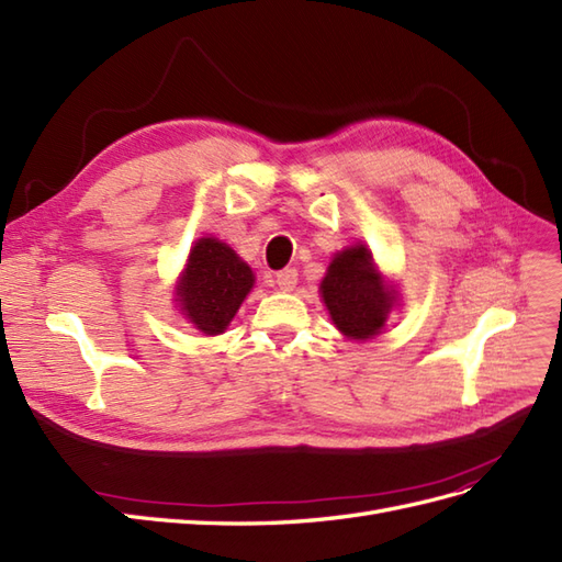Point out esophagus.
<instances>
[{
    "label": "esophagus",
    "mask_w": 562,
    "mask_h": 562,
    "mask_svg": "<svg viewBox=\"0 0 562 562\" xmlns=\"http://www.w3.org/2000/svg\"><path fill=\"white\" fill-rule=\"evenodd\" d=\"M296 280H299V272L294 268H284L276 276V284H278V290H282V292H292Z\"/></svg>",
    "instance_id": "esophagus-1"
}]
</instances>
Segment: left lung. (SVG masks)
Returning a JSON list of instances; mask_svg holds the SVG:
<instances>
[{
	"label": "left lung",
	"mask_w": 562,
	"mask_h": 562,
	"mask_svg": "<svg viewBox=\"0 0 562 562\" xmlns=\"http://www.w3.org/2000/svg\"><path fill=\"white\" fill-rule=\"evenodd\" d=\"M321 290L335 325L351 339L378 335L394 301V292L380 280L366 247H351L337 254Z\"/></svg>",
	"instance_id": "left-lung-1"
}]
</instances>
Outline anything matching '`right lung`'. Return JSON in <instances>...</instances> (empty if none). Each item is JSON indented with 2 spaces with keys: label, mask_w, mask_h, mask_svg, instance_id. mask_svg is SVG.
<instances>
[{
  "label": "right lung",
  "mask_w": 562,
  "mask_h": 562,
  "mask_svg": "<svg viewBox=\"0 0 562 562\" xmlns=\"http://www.w3.org/2000/svg\"><path fill=\"white\" fill-rule=\"evenodd\" d=\"M254 284L251 268L227 247L204 237L196 241L178 284L182 311L201 333L221 335L235 318Z\"/></svg>",
  "instance_id": "add662e5"
}]
</instances>
